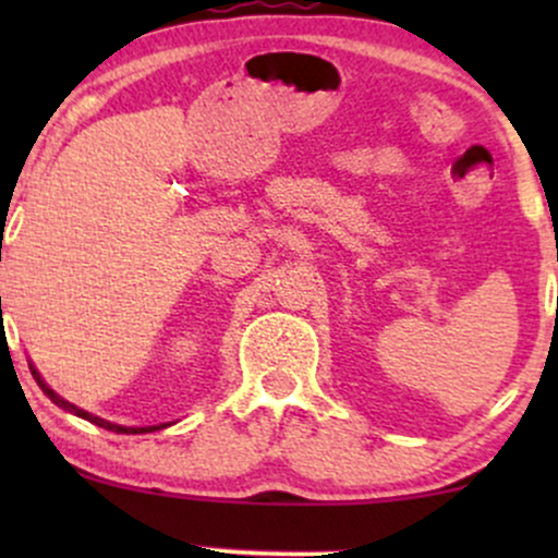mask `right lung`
Segmentation results:
<instances>
[{"instance_id":"add662e5","label":"right lung","mask_w":558,"mask_h":558,"mask_svg":"<svg viewBox=\"0 0 558 558\" xmlns=\"http://www.w3.org/2000/svg\"><path fill=\"white\" fill-rule=\"evenodd\" d=\"M31 373H34V377H36V383H38V388L44 390V393L49 396V399H52L57 407L60 409H65V412H70V414H75V417H81V420H88V422H94V425H99V427H105V430H112V433H128V435H136V433H151V430H162V427H168V425H149V427H123V425H114V422H107V420H101V417H94V414H88V412H83V409H78L75 407V403H70V401H65V399H60V396L54 393L52 388L47 386V383L41 380V375L36 373L34 367H31Z\"/></svg>"}]
</instances>
